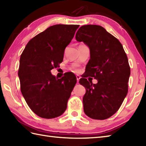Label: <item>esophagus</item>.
<instances>
[{
    "mask_svg": "<svg viewBox=\"0 0 146 146\" xmlns=\"http://www.w3.org/2000/svg\"><path fill=\"white\" fill-rule=\"evenodd\" d=\"M76 80H77V83H78L79 82V80L80 79V76L79 75H76Z\"/></svg>",
    "mask_w": 146,
    "mask_h": 146,
    "instance_id": "obj_1",
    "label": "esophagus"
}]
</instances>
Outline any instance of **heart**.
<instances>
[{
    "label": "heart",
    "mask_w": 146,
    "mask_h": 146,
    "mask_svg": "<svg viewBox=\"0 0 146 146\" xmlns=\"http://www.w3.org/2000/svg\"><path fill=\"white\" fill-rule=\"evenodd\" d=\"M75 70V71H77V70Z\"/></svg>",
    "instance_id": "b5f03b06"
}]
</instances>
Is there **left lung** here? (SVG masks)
Segmentation results:
<instances>
[{
    "label": "left lung",
    "instance_id": "obj_1",
    "mask_svg": "<svg viewBox=\"0 0 146 146\" xmlns=\"http://www.w3.org/2000/svg\"><path fill=\"white\" fill-rule=\"evenodd\" d=\"M75 38L90 52L86 73L79 81L86 88L83 110L93 119H108L119 109L127 94L131 75L127 56L119 40L100 26H82ZM88 76L98 80L97 84L87 81Z\"/></svg>",
    "mask_w": 146,
    "mask_h": 146
}]
</instances>
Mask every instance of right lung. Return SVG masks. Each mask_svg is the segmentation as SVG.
I'll list each match as a JSON object with an SVG mask.
<instances>
[{"mask_svg":"<svg viewBox=\"0 0 146 146\" xmlns=\"http://www.w3.org/2000/svg\"><path fill=\"white\" fill-rule=\"evenodd\" d=\"M79 26L57 24L48 27L30 40L21 56L18 76L21 93L40 117L53 119L66 109L76 76L67 73L57 79L51 70L63 61L64 49Z\"/></svg>","mask_w":146,"mask_h":146,"instance_id":"1","label":"right lung"}]
</instances>
